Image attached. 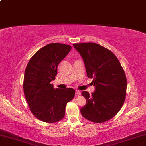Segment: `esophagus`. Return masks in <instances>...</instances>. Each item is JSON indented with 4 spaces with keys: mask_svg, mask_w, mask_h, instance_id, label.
<instances>
[{
    "mask_svg": "<svg viewBox=\"0 0 146 146\" xmlns=\"http://www.w3.org/2000/svg\"><path fill=\"white\" fill-rule=\"evenodd\" d=\"M75 93H76V95H81V92L79 90H76Z\"/></svg>",
    "mask_w": 146,
    "mask_h": 146,
    "instance_id": "obj_1",
    "label": "esophagus"
}]
</instances>
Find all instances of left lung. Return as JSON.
Returning a JSON list of instances; mask_svg holds the SVG:
<instances>
[{"mask_svg": "<svg viewBox=\"0 0 146 146\" xmlns=\"http://www.w3.org/2000/svg\"><path fill=\"white\" fill-rule=\"evenodd\" d=\"M84 62L88 78H93L95 91L82 92L86 104L80 109L86 119L103 123L117 114L126 96L127 79L119 60L112 51L96 43L74 44Z\"/></svg>", "mask_w": 146, "mask_h": 146, "instance_id": "obj_1", "label": "left lung"}]
</instances>
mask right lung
Instances as JSON below:
<instances>
[{
  "instance_id": "add662e5",
  "label": "right lung",
  "mask_w": 146,
  "mask_h": 146,
  "mask_svg": "<svg viewBox=\"0 0 146 146\" xmlns=\"http://www.w3.org/2000/svg\"><path fill=\"white\" fill-rule=\"evenodd\" d=\"M71 46L51 43L39 49L30 58L24 73L23 89L31 112L37 119L54 123L65 115L66 106L75 97L73 88L55 89L51 82L57 75V66Z\"/></svg>"
}]
</instances>
